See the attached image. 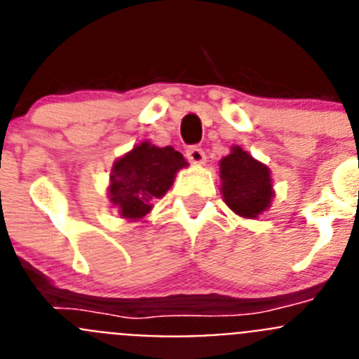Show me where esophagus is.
<instances>
[{
  "label": "esophagus",
  "instance_id": "obj_1",
  "mask_svg": "<svg viewBox=\"0 0 359 359\" xmlns=\"http://www.w3.org/2000/svg\"><path fill=\"white\" fill-rule=\"evenodd\" d=\"M187 158H189L190 163L196 165H203L207 161V154L203 151L201 147H189L187 149Z\"/></svg>",
  "mask_w": 359,
  "mask_h": 359
}]
</instances>
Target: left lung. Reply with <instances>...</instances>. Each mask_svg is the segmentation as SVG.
<instances>
[{"mask_svg": "<svg viewBox=\"0 0 359 359\" xmlns=\"http://www.w3.org/2000/svg\"><path fill=\"white\" fill-rule=\"evenodd\" d=\"M219 176L224 203L241 217H259L271 205L269 169L237 145L219 161Z\"/></svg>", "mask_w": 359, "mask_h": 359, "instance_id": "8db88e82", "label": "left lung"}]
</instances>
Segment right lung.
Here are the masks:
<instances>
[{"label": "right lung", "mask_w": 359, "mask_h": 359, "mask_svg": "<svg viewBox=\"0 0 359 359\" xmlns=\"http://www.w3.org/2000/svg\"><path fill=\"white\" fill-rule=\"evenodd\" d=\"M182 152L170 145L156 147L142 142L115 161L109 176V199L123 219H142L152 203L163 198L172 187L176 172L187 167Z\"/></svg>", "instance_id": "right-lung-1"}]
</instances>
